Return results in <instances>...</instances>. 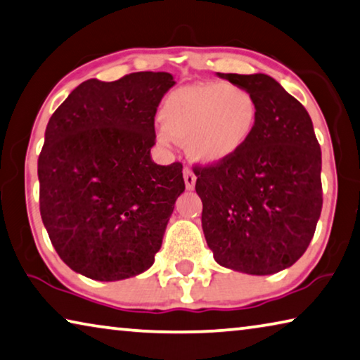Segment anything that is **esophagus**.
Listing matches in <instances>:
<instances>
[{
	"mask_svg": "<svg viewBox=\"0 0 360 360\" xmlns=\"http://www.w3.org/2000/svg\"><path fill=\"white\" fill-rule=\"evenodd\" d=\"M184 182H186L187 191H192L193 187H195L197 178H195V174L192 173V169H189V168H184Z\"/></svg>",
	"mask_w": 360,
	"mask_h": 360,
	"instance_id": "obj_1",
	"label": "esophagus"
}]
</instances>
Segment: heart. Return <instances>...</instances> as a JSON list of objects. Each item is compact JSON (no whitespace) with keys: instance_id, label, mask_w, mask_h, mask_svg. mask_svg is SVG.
I'll use <instances>...</instances> for the list:
<instances>
[{"instance_id":"1","label":"heart","mask_w":360,"mask_h":360,"mask_svg":"<svg viewBox=\"0 0 360 360\" xmlns=\"http://www.w3.org/2000/svg\"><path fill=\"white\" fill-rule=\"evenodd\" d=\"M259 107L252 91L226 83H195L171 91L157 133L162 146L182 141L193 163H224L236 157L258 124Z\"/></svg>"}]
</instances>
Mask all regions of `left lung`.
<instances>
[{
	"instance_id": "8db88e82",
	"label": "left lung",
	"mask_w": 360,
	"mask_h": 360,
	"mask_svg": "<svg viewBox=\"0 0 360 360\" xmlns=\"http://www.w3.org/2000/svg\"><path fill=\"white\" fill-rule=\"evenodd\" d=\"M258 101L248 144L224 163L195 168L202 227L218 264L269 276L295 264L322 211V153L309 113L264 73H218Z\"/></svg>"
}]
</instances>
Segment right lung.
Listing matches in <instances>:
<instances>
[{"mask_svg":"<svg viewBox=\"0 0 360 360\" xmlns=\"http://www.w3.org/2000/svg\"><path fill=\"white\" fill-rule=\"evenodd\" d=\"M174 78L136 72L91 78L49 118L38 157L39 213L60 259L82 276L115 282L155 261L176 198L182 165H157V107Z\"/></svg>","mask_w":360,"mask_h":360,"instance_id":"obj_1","label":"right lung"}]
</instances>
